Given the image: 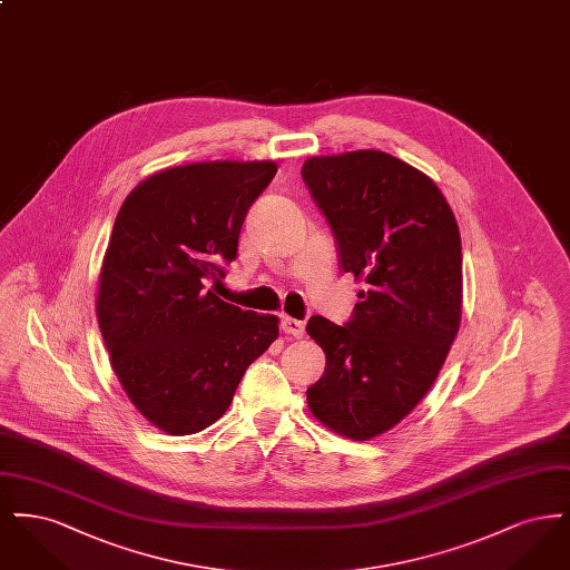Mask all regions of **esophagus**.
I'll use <instances>...</instances> for the list:
<instances>
[{"instance_id":"1","label":"esophagus","mask_w":570,"mask_h":570,"mask_svg":"<svg viewBox=\"0 0 570 570\" xmlns=\"http://www.w3.org/2000/svg\"><path fill=\"white\" fill-rule=\"evenodd\" d=\"M282 331L288 333V335H293V337H303L305 323L297 321V318H291V316H284V318H282Z\"/></svg>"}]
</instances>
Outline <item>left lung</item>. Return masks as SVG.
Returning <instances> with one entry per match:
<instances>
[{
	"instance_id": "left-lung-1",
	"label": "left lung",
	"mask_w": 570,
	"mask_h": 570,
	"mask_svg": "<svg viewBox=\"0 0 570 570\" xmlns=\"http://www.w3.org/2000/svg\"><path fill=\"white\" fill-rule=\"evenodd\" d=\"M301 177L340 269L367 286L348 323L312 316L305 326L326 354L307 404L333 432L370 440L425 397L458 335L460 228L434 181L384 151L309 158Z\"/></svg>"
}]
</instances>
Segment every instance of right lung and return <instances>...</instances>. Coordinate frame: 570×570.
Segmentation results:
<instances>
[{
	"instance_id": "1",
	"label": "right lung",
	"mask_w": 570,
	"mask_h": 570,
	"mask_svg": "<svg viewBox=\"0 0 570 570\" xmlns=\"http://www.w3.org/2000/svg\"><path fill=\"white\" fill-rule=\"evenodd\" d=\"M275 163H200L151 175L124 200L100 272L98 325L145 419L173 435L217 421L277 318L207 291L237 258L252 203Z\"/></svg>"
}]
</instances>
